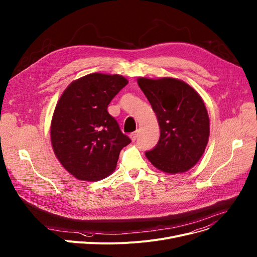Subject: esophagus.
Segmentation results:
<instances>
[{
  "label": "esophagus",
  "instance_id": "1",
  "mask_svg": "<svg viewBox=\"0 0 257 257\" xmlns=\"http://www.w3.org/2000/svg\"><path fill=\"white\" fill-rule=\"evenodd\" d=\"M138 135H139V132H138V131H135V132H133V133L130 134V138H131L132 142H135V141H136V139H138Z\"/></svg>",
  "mask_w": 257,
  "mask_h": 257
}]
</instances>
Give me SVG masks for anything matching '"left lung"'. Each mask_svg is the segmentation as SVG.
Wrapping results in <instances>:
<instances>
[{"label": "left lung", "mask_w": 257, "mask_h": 257, "mask_svg": "<svg viewBox=\"0 0 257 257\" xmlns=\"http://www.w3.org/2000/svg\"><path fill=\"white\" fill-rule=\"evenodd\" d=\"M160 127L157 145L146 152L162 172H187L202 156L210 134V119L201 97L186 82L165 77L138 79Z\"/></svg>", "instance_id": "8db88e82"}]
</instances>
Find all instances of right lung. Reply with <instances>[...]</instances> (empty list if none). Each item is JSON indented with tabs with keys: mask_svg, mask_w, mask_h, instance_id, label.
I'll use <instances>...</instances> for the list:
<instances>
[{
	"mask_svg": "<svg viewBox=\"0 0 257 257\" xmlns=\"http://www.w3.org/2000/svg\"><path fill=\"white\" fill-rule=\"evenodd\" d=\"M128 80L121 75L93 73L68 87L51 121L50 136L61 164L78 180L109 176L121 150L131 143L107 107Z\"/></svg>",
	"mask_w": 257,
	"mask_h": 257,
	"instance_id": "1",
	"label": "right lung"
}]
</instances>
